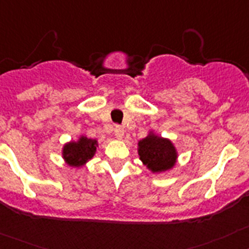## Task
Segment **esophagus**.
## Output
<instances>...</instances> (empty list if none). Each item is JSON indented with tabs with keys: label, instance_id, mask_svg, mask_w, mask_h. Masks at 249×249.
Returning a JSON list of instances; mask_svg holds the SVG:
<instances>
[{
	"label": "esophagus",
	"instance_id": "34e87169",
	"mask_svg": "<svg viewBox=\"0 0 249 249\" xmlns=\"http://www.w3.org/2000/svg\"><path fill=\"white\" fill-rule=\"evenodd\" d=\"M115 136L116 138H118V140H122L123 136H124V129H123V127L121 126L115 127Z\"/></svg>",
	"mask_w": 249,
	"mask_h": 249
}]
</instances>
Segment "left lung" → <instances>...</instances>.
I'll use <instances>...</instances> for the list:
<instances>
[{
    "label": "left lung",
    "instance_id": "8db88e82",
    "mask_svg": "<svg viewBox=\"0 0 249 249\" xmlns=\"http://www.w3.org/2000/svg\"><path fill=\"white\" fill-rule=\"evenodd\" d=\"M138 156L153 174H160L173 169L178 161V149L173 141L161 137L150 129L148 136L138 141Z\"/></svg>",
    "mask_w": 249,
    "mask_h": 249
}]
</instances>
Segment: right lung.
<instances>
[{
    "mask_svg": "<svg viewBox=\"0 0 249 249\" xmlns=\"http://www.w3.org/2000/svg\"><path fill=\"white\" fill-rule=\"evenodd\" d=\"M97 147L99 141L96 138L80 136L76 141H70L63 145L61 157L69 166L83 168L96 154Z\"/></svg>",
    "mask_w": 249,
    "mask_h": 249,
    "instance_id": "add662e5",
    "label": "right lung"
}]
</instances>
